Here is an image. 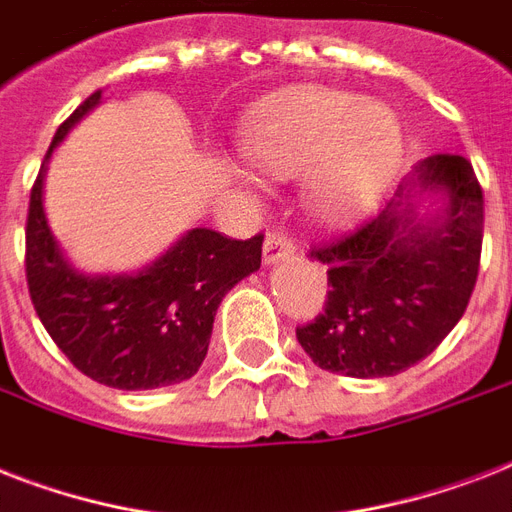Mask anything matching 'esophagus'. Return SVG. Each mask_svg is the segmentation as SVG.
I'll list each match as a JSON object with an SVG mask.
<instances>
[{
  "label": "esophagus",
  "mask_w": 512,
  "mask_h": 512,
  "mask_svg": "<svg viewBox=\"0 0 512 512\" xmlns=\"http://www.w3.org/2000/svg\"><path fill=\"white\" fill-rule=\"evenodd\" d=\"M295 255V247H292V239H289L287 233H268V239H265L263 247V263L273 265L279 263V260H287V257Z\"/></svg>",
  "instance_id": "34e87169"
}]
</instances>
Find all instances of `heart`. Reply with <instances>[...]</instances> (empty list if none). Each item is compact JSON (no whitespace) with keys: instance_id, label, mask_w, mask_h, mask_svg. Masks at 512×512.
I'll use <instances>...</instances> for the list:
<instances>
[{"instance_id":"heart-1","label":"heart","mask_w":512,"mask_h":512,"mask_svg":"<svg viewBox=\"0 0 512 512\" xmlns=\"http://www.w3.org/2000/svg\"><path fill=\"white\" fill-rule=\"evenodd\" d=\"M401 146V124L390 108L327 87L284 90L244 135L249 162L265 175L313 170L308 207L329 225L350 223L380 201Z\"/></svg>"}]
</instances>
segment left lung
<instances>
[{
  "instance_id": "1",
  "label": "left lung",
  "mask_w": 512,
  "mask_h": 512,
  "mask_svg": "<svg viewBox=\"0 0 512 512\" xmlns=\"http://www.w3.org/2000/svg\"><path fill=\"white\" fill-rule=\"evenodd\" d=\"M441 195L428 221L419 199ZM484 191L473 164L436 154L414 167L380 215L311 249L327 265V308L297 327L327 372L393 377L430 356L468 308L481 263Z\"/></svg>"
}]
</instances>
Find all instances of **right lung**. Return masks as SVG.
Here are the masks:
<instances>
[{
  "mask_svg": "<svg viewBox=\"0 0 512 512\" xmlns=\"http://www.w3.org/2000/svg\"><path fill=\"white\" fill-rule=\"evenodd\" d=\"M92 92L60 124L31 188L26 220V281L36 316L68 361L100 385L154 390L199 372L215 313L244 276L260 268L263 233L228 239L193 228L138 273L87 276L68 263L44 215V172L52 148L100 103Z\"/></svg>",
  "mask_w": 512,
  "mask_h": 512,
  "instance_id": "1",
  "label": "right lung"
}]
</instances>
